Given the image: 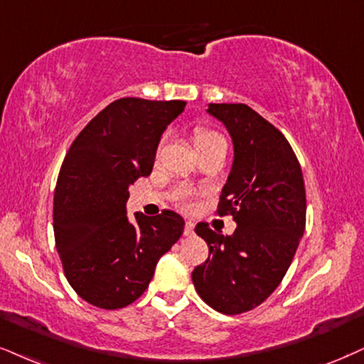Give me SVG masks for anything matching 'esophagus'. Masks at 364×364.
<instances>
[{
  "label": "esophagus",
  "mask_w": 364,
  "mask_h": 364,
  "mask_svg": "<svg viewBox=\"0 0 364 364\" xmlns=\"http://www.w3.org/2000/svg\"><path fill=\"white\" fill-rule=\"evenodd\" d=\"M194 226H196L194 223L187 221V223H186V228H183V235H186V236H192V235H194Z\"/></svg>",
  "instance_id": "34e87169"
}]
</instances>
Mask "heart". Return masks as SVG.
Listing matches in <instances>:
<instances>
[{
  "label": "heart",
  "instance_id": "b5f03b06",
  "mask_svg": "<svg viewBox=\"0 0 364 364\" xmlns=\"http://www.w3.org/2000/svg\"><path fill=\"white\" fill-rule=\"evenodd\" d=\"M218 141H224V138L221 136V134H218L216 132H210V129H205V128H197L196 129V133H194L196 148L205 146V145H213V143H218ZM181 204L183 205V208H191L192 200L189 199V197H183Z\"/></svg>",
  "mask_w": 364,
  "mask_h": 364
}]
</instances>
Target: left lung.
Listing matches in <instances>:
<instances>
[{
	"label": "left lung",
	"mask_w": 364,
	"mask_h": 364,
	"mask_svg": "<svg viewBox=\"0 0 364 364\" xmlns=\"http://www.w3.org/2000/svg\"><path fill=\"white\" fill-rule=\"evenodd\" d=\"M232 141V165L218 213L236 223L231 236L199 223L209 258L194 268L199 297L214 311L241 314L270 297L306 230V187L290 143L246 105H210Z\"/></svg>",
	"instance_id": "1"
}]
</instances>
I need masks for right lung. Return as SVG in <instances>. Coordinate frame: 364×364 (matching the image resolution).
Instances as JSON below:
<instances>
[{
  "mask_svg": "<svg viewBox=\"0 0 364 364\" xmlns=\"http://www.w3.org/2000/svg\"><path fill=\"white\" fill-rule=\"evenodd\" d=\"M186 101L123 97L89 121L67 151L53 194V232L65 277L80 299L121 309L146 290L183 232L182 216H127L129 186L151 173L160 138Z\"/></svg>",
  "mask_w": 364,
  "mask_h": 364,
  "instance_id": "add662e5",
  "label": "right lung"
}]
</instances>
